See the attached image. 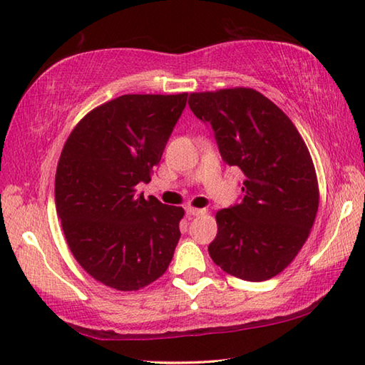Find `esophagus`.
<instances>
[{
  "mask_svg": "<svg viewBox=\"0 0 365 365\" xmlns=\"http://www.w3.org/2000/svg\"><path fill=\"white\" fill-rule=\"evenodd\" d=\"M202 214H206V209H200V207H193V206L187 207L188 217H196V215H202Z\"/></svg>",
  "mask_w": 365,
  "mask_h": 365,
  "instance_id": "1",
  "label": "esophagus"
}]
</instances>
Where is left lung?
Returning a JSON list of instances; mask_svg holds the SVG:
<instances>
[{"label": "left lung", "mask_w": 365, "mask_h": 365, "mask_svg": "<svg viewBox=\"0 0 365 365\" xmlns=\"http://www.w3.org/2000/svg\"><path fill=\"white\" fill-rule=\"evenodd\" d=\"M188 104L212 128L224 163L246 177L242 202L215 214L209 256L237 279L269 280L292 264L316 220L311 153L289 117L252 88L190 93Z\"/></svg>", "instance_id": "left-lung-1"}]
</instances>
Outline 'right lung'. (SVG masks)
Wrapping results in <instances>:
<instances>
[{"mask_svg": "<svg viewBox=\"0 0 365 365\" xmlns=\"http://www.w3.org/2000/svg\"><path fill=\"white\" fill-rule=\"evenodd\" d=\"M188 93L122 95L91 109L61 153L54 200L66 242L96 282L137 292L168 270L183 207L137 195L151 180Z\"/></svg>", "mask_w": 365, "mask_h": 365, "instance_id": "add662e5", "label": "right lung"}]
</instances>
